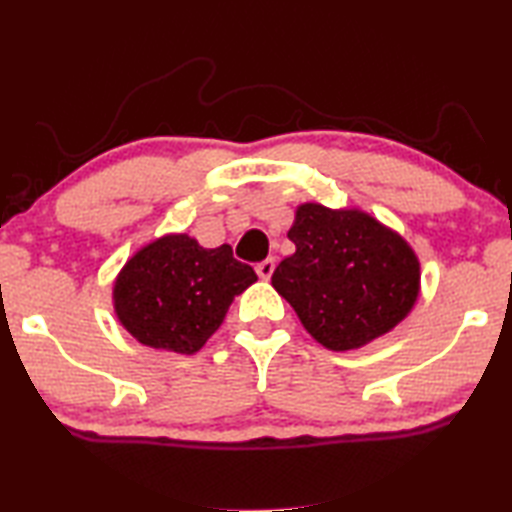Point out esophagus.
<instances>
[{"mask_svg": "<svg viewBox=\"0 0 512 512\" xmlns=\"http://www.w3.org/2000/svg\"><path fill=\"white\" fill-rule=\"evenodd\" d=\"M255 271H257L259 277H262V280H271V275H273V271H275V259H273V257L264 259V262H259V264L255 266Z\"/></svg>", "mask_w": 512, "mask_h": 512, "instance_id": "obj_1", "label": "esophagus"}]
</instances>
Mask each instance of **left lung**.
<instances>
[{"instance_id": "obj_1", "label": "left lung", "mask_w": 512, "mask_h": 512, "mask_svg": "<svg viewBox=\"0 0 512 512\" xmlns=\"http://www.w3.org/2000/svg\"><path fill=\"white\" fill-rule=\"evenodd\" d=\"M288 239L295 253L271 282L322 347L360 349L412 311L421 288L418 257L367 212L302 203Z\"/></svg>"}]
</instances>
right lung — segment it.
Listing matches in <instances>:
<instances>
[{
    "label": "right lung",
    "instance_id": "obj_1",
    "mask_svg": "<svg viewBox=\"0 0 512 512\" xmlns=\"http://www.w3.org/2000/svg\"><path fill=\"white\" fill-rule=\"evenodd\" d=\"M253 282L255 271L228 244L203 248L190 235H165L127 259L114 282V311L141 345L194 353Z\"/></svg>",
    "mask_w": 512,
    "mask_h": 512
}]
</instances>
